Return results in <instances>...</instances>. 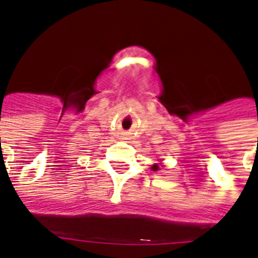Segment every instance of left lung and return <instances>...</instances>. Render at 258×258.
Returning <instances> with one entry per match:
<instances>
[{"mask_svg": "<svg viewBox=\"0 0 258 258\" xmlns=\"http://www.w3.org/2000/svg\"><path fill=\"white\" fill-rule=\"evenodd\" d=\"M159 166H160V164H157V163H155V164H153V166H152V171H157V170H160V168H159Z\"/></svg>", "mask_w": 258, "mask_h": 258, "instance_id": "1", "label": "left lung"}]
</instances>
